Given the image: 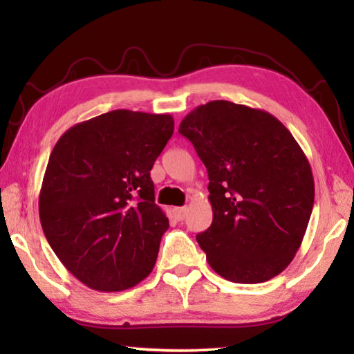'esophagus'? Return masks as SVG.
I'll return each mask as SVG.
<instances>
[{"label": "esophagus", "mask_w": 354, "mask_h": 354, "mask_svg": "<svg viewBox=\"0 0 354 354\" xmlns=\"http://www.w3.org/2000/svg\"><path fill=\"white\" fill-rule=\"evenodd\" d=\"M185 214H187V207H175L173 209V215H175L176 220H184L185 218Z\"/></svg>", "instance_id": "obj_1"}]
</instances>
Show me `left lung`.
<instances>
[{
    "instance_id": "obj_1",
    "label": "left lung",
    "mask_w": 354,
    "mask_h": 354,
    "mask_svg": "<svg viewBox=\"0 0 354 354\" xmlns=\"http://www.w3.org/2000/svg\"><path fill=\"white\" fill-rule=\"evenodd\" d=\"M179 134L207 169L212 225L196 234L209 266L232 283L277 277L301 245L314 206L309 160L272 113L209 101Z\"/></svg>"
}]
</instances>
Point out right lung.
Wrapping results in <instances>:
<instances>
[{
	"label": "right lung",
	"mask_w": 354,
	"mask_h": 354,
	"mask_svg": "<svg viewBox=\"0 0 354 354\" xmlns=\"http://www.w3.org/2000/svg\"><path fill=\"white\" fill-rule=\"evenodd\" d=\"M175 129L169 113L117 109L65 131L39 196L41 230L91 289L118 292L151 273L169 218L149 176Z\"/></svg>",
	"instance_id": "add662e5"
}]
</instances>
